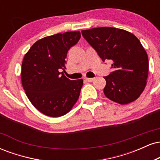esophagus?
I'll use <instances>...</instances> for the list:
<instances>
[{
  "label": "esophagus",
  "instance_id": "obj_1",
  "mask_svg": "<svg viewBox=\"0 0 160 160\" xmlns=\"http://www.w3.org/2000/svg\"><path fill=\"white\" fill-rule=\"evenodd\" d=\"M86 80L87 82H92L94 80V78H86Z\"/></svg>",
  "mask_w": 160,
  "mask_h": 160
}]
</instances>
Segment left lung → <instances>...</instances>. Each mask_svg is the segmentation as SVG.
Listing matches in <instances>:
<instances>
[{
	"label": "left lung",
	"instance_id": "obj_1",
	"mask_svg": "<svg viewBox=\"0 0 160 160\" xmlns=\"http://www.w3.org/2000/svg\"><path fill=\"white\" fill-rule=\"evenodd\" d=\"M81 33L102 61L113 62V71L104 77L105 96L120 104L136 100L146 86L149 70L148 54L140 40L116 28H95Z\"/></svg>",
	"mask_w": 160,
	"mask_h": 160
}]
</instances>
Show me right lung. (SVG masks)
Wrapping results in <instances>:
<instances>
[{
	"label": "right lung",
	"instance_id": "1",
	"mask_svg": "<svg viewBox=\"0 0 160 160\" xmlns=\"http://www.w3.org/2000/svg\"><path fill=\"white\" fill-rule=\"evenodd\" d=\"M80 32L46 37L35 42L22 63L23 89L34 107L43 114L58 117L72 109L80 96L83 80H71L65 69L68 51L80 38Z\"/></svg>",
	"mask_w": 160,
	"mask_h": 160
}]
</instances>
